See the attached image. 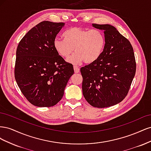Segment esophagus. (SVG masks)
Here are the masks:
<instances>
[{"instance_id":"1","label":"esophagus","mask_w":151,"mask_h":151,"mask_svg":"<svg viewBox=\"0 0 151 151\" xmlns=\"http://www.w3.org/2000/svg\"><path fill=\"white\" fill-rule=\"evenodd\" d=\"M74 70L75 73H79L80 72V68L76 65L74 66Z\"/></svg>"}]
</instances>
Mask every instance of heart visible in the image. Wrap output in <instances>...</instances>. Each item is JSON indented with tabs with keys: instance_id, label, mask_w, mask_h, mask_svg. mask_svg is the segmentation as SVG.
Instances as JSON below:
<instances>
[{
	"instance_id": "b5f03b06",
	"label": "heart",
	"mask_w": 151,
	"mask_h": 151,
	"mask_svg": "<svg viewBox=\"0 0 151 151\" xmlns=\"http://www.w3.org/2000/svg\"><path fill=\"white\" fill-rule=\"evenodd\" d=\"M64 39L55 38L53 47L59 55L67 58L73 52L76 53L67 59L71 63H79L84 61L90 64L101 56L106 40L104 33L98 29H88L78 26L67 29L63 33Z\"/></svg>"
}]
</instances>
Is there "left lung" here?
I'll return each mask as SVG.
<instances>
[{
	"label": "left lung",
	"instance_id": "left-lung-1",
	"mask_svg": "<svg viewBox=\"0 0 151 151\" xmlns=\"http://www.w3.org/2000/svg\"><path fill=\"white\" fill-rule=\"evenodd\" d=\"M104 31L106 43L101 56L95 62L81 67L83 94L96 108H106L120 103L130 89L136 71L131 43L115 27L92 24Z\"/></svg>",
	"mask_w": 151,
	"mask_h": 151
}]
</instances>
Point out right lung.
Here are the masks:
<instances>
[{
	"label": "right lung",
	"mask_w": 151,
	"mask_h": 151,
	"mask_svg": "<svg viewBox=\"0 0 151 151\" xmlns=\"http://www.w3.org/2000/svg\"><path fill=\"white\" fill-rule=\"evenodd\" d=\"M63 22H40L21 39L16 50L14 76L28 101L38 107H50L62 98L74 70L53 47Z\"/></svg>",
	"instance_id": "1"
}]
</instances>
